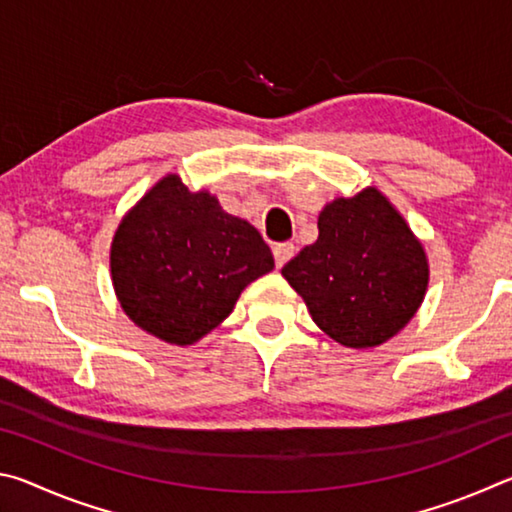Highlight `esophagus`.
Returning a JSON list of instances; mask_svg holds the SVG:
<instances>
[{
    "label": "esophagus",
    "instance_id": "obj_1",
    "mask_svg": "<svg viewBox=\"0 0 512 512\" xmlns=\"http://www.w3.org/2000/svg\"><path fill=\"white\" fill-rule=\"evenodd\" d=\"M273 255H275V266L282 268L293 255H296V246H293V244H275Z\"/></svg>",
    "mask_w": 512,
    "mask_h": 512
}]
</instances>
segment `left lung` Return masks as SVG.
Here are the masks:
<instances>
[{
	"instance_id": "obj_1",
	"label": "left lung",
	"mask_w": 512,
	"mask_h": 512,
	"mask_svg": "<svg viewBox=\"0 0 512 512\" xmlns=\"http://www.w3.org/2000/svg\"><path fill=\"white\" fill-rule=\"evenodd\" d=\"M314 323L345 348H377L406 327L429 287V259L397 207L366 187L318 216V239L284 264Z\"/></svg>"
}]
</instances>
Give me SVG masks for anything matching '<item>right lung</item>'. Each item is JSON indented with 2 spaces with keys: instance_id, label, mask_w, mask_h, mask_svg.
Listing matches in <instances>:
<instances>
[{
  "instance_id": "1",
  "label": "right lung",
  "mask_w": 512,
  "mask_h": 512,
  "mask_svg": "<svg viewBox=\"0 0 512 512\" xmlns=\"http://www.w3.org/2000/svg\"><path fill=\"white\" fill-rule=\"evenodd\" d=\"M255 225L228 214L207 189L160 178L117 225L110 275L133 323L171 345H194L232 314L250 282L273 271Z\"/></svg>"
}]
</instances>
